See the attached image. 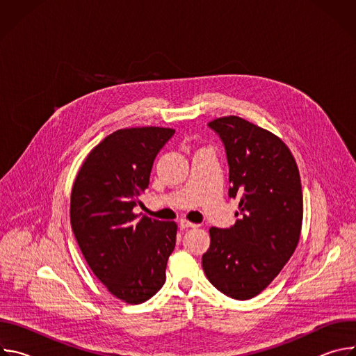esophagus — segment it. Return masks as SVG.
I'll return each mask as SVG.
<instances>
[{"label":"esophagus","mask_w":356,"mask_h":356,"mask_svg":"<svg viewBox=\"0 0 356 356\" xmlns=\"http://www.w3.org/2000/svg\"><path fill=\"white\" fill-rule=\"evenodd\" d=\"M197 227V224H193V222H190V221H187V220H181L180 221V228L181 229H186V228H195Z\"/></svg>","instance_id":"obj_1"}]
</instances>
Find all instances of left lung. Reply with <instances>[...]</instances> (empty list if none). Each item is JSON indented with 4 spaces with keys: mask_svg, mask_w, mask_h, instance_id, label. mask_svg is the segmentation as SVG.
Segmentation results:
<instances>
[{
    "mask_svg": "<svg viewBox=\"0 0 356 356\" xmlns=\"http://www.w3.org/2000/svg\"><path fill=\"white\" fill-rule=\"evenodd\" d=\"M209 127L225 146L228 195L239 198V211L231 228H210L202 269L221 293L248 300L272 283L296 250L302 222L300 173L290 149L272 132L235 115Z\"/></svg>",
    "mask_w": 356,
    "mask_h": 356,
    "instance_id": "8db88e82",
    "label": "left lung"
}]
</instances>
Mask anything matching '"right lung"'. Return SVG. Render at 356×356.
Listing matches in <instances>:
<instances>
[{
  "instance_id": "add662e5",
  "label": "right lung",
  "mask_w": 356,
  "mask_h": 356,
  "mask_svg": "<svg viewBox=\"0 0 356 356\" xmlns=\"http://www.w3.org/2000/svg\"><path fill=\"white\" fill-rule=\"evenodd\" d=\"M175 129H118L81 165L70 198V222L86 262L111 294L128 304L155 296L166 280L177 225L136 214L159 150Z\"/></svg>"
}]
</instances>
